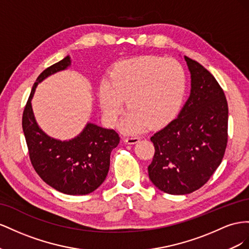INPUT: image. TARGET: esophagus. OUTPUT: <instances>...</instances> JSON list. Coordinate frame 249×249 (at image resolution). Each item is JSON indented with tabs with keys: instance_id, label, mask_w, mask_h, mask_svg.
I'll use <instances>...</instances> for the list:
<instances>
[{
	"instance_id": "34e87169",
	"label": "esophagus",
	"mask_w": 249,
	"mask_h": 249,
	"mask_svg": "<svg viewBox=\"0 0 249 249\" xmlns=\"http://www.w3.org/2000/svg\"><path fill=\"white\" fill-rule=\"evenodd\" d=\"M139 141H140V138H139V137H137V136H133V137H127V138H125V139H124V142H125V143H127V144H130V145L138 143Z\"/></svg>"
}]
</instances>
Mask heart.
<instances>
[{"label": "heart", "mask_w": 249, "mask_h": 249, "mask_svg": "<svg viewBox=\"0 0 249 249\" xmlns=\"http://www.w3.org/2000/svg\"><path fill=\"white\" fill-rule=\"evenodd\" d=\"M187 90L186 71L179 61L160 56H142L119 62L98 96L105 119L113 124L124 109L127 132L169 124L178 113Z\"/></svg>", "instance_id": "b5f03b06"}]
</instances>
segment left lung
I'll use <instances>...</instances> for the list:
<instances>
[{
	"label": "left lung",
	"mask_w": 249,
	"mask_h": 249,
	"mask_svg": "<svg viewBox=\"0 0 249 249\" xmlns=\"http://www.w3.org/2000/svg\"><path fill=\"white\" fill-rule=\"evenodd\" d=\"M184 59L191 72V95L178 117L150 138L155 152L149 178L171 195L190 194L208 182L221 164L229 137L222 88L199 62Z\"/></svg>",
	"instance_id": "8db88e82"
}]
</instances>
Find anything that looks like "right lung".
Listing matches in <instances>:
<instances>
[{
    "instance_id": "add662e5",
    "label": "right lung",
    "mask_w": 249,
    "mask_h": 249,
    "mask_svg": "<svg viewBox=\"0 0 249 249\" xmlns=\"http://www.w3.org/2000/svg\"><path fill=\"white\" fill-rule=\"evenodd\" d=\"M70 63L67 56L40 73L25 105L22 126L30 161L40 178L61 193L85 195L104 181L109 169L110 152L120 143L119 133L89 123L73 140H54L39 128L31 107L36 85L49 75L65 70Z\"/></svg>"
}]
</instances>
